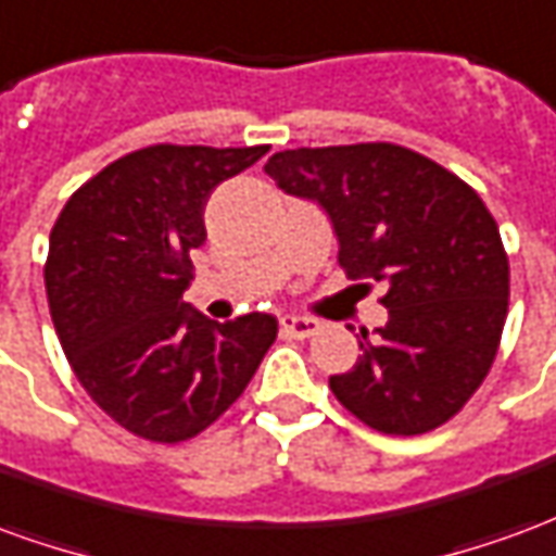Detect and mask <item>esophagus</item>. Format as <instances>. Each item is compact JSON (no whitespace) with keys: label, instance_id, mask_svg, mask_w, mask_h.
Masks as SVG:
<instances>
[{"label":"esophagus","instance_id":"esophagus-1","mask_svg":"<svg viewBox=\"0 0 556 556\" xmlns=\"http://www.w3.org/2000/svg\"><path fill=\"white\" fill-rule=\"evenodd\" d=\"M279 330H282V337L289 339H309L315 337L321 325L315 321V318H301V315H282L279 318Z\"/></svg>","mask_w":556,"mask_h":556}]
</instances>
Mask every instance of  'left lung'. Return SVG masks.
<instances>
[{
  "instance_id": "left-lung-1",
  "label": "left lung",
  "mask_w": 556,
  "mask_h": 556,
  "mask_svg": "<svg viewBox=\"0 0 556 556\" xmlns=\"http://www.w3.org/2000/svg\"><path fill=\"white\" fill-rule=\"evenodd\" d=\"M265 172L315 199L351 279L387 282L390 321L361 330V361L330 378L339 405L384 434H426L465 408L501 349L509 258L477 190L393 142L291 148Z\"/></svg>"
}]
</instances>
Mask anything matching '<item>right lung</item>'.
Masks as SVG:
<instances>
[{
	"label": "right lung",
	"instance_id": "obj_1",
	"mask_svg": "<svg viewBox=\"0 0 556 556\" xmlns=\"http://www.w3.org/2000/svg\"><path fill=\"white\" fill-rule=\"evenodd\" d=\"M270 148L157 146L103 166L50 231L47 303L71 369L94 405L137 438L181 443L241 399L277 339V318L217 325L190 313V253L205 202Z\"/></svg>",
	"mask_w": 556,
	"mask_h": 556
}]
</instances>
